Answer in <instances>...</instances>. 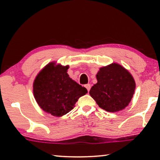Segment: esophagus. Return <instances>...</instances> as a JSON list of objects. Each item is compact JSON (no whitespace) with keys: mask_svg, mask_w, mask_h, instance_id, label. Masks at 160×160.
<instances>
[{"mask_svg":"<svg viewBox=\"0 0 160 160\" xmlns=\"http://www.w3.org/2000/svg\"><path fill=\"white\" fill-rule=\"evenodd\" d=\"M85 88H86V89L87 90H88V91L89 92L90 91V88H91V85H90V84H87V85H85Z\"/></svg>","mask_w":160,"mask_h":160,"instance_id":"esophagus-1","label":"esophagus"}]
</instances>
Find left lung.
<instances>
[{
    "mask_svg": "<svg viewBox=\"0 0 160 160\" xmlns=\"http://www.w3.org/2000/svg\"><path fill=\"white\" fill-rule=\"evenodd\" d=\"M96 77L97 83L92 87L90 94L98 106L109 112L125 109L135 89L131 74L121 65L112 63L101 68Z\"/></svg>",
    "mask_w": 160,
    "mask_h": 160,
    "instance_id": "obj_1",
    "label": "left lung"
}]
</instances>
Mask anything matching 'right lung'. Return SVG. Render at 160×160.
<instances>
[{
    "label": "right lung",
    "mask_w": 160,
    "mask_h": 160,
    "mask_svg": "<svg viewBox=\"0 0 160 160\" xmlns=\"http://www.w3.org/2000/svg\"><path fill=\"white\" fill-rule=\"evenodd\" d=\"M68 68L48 63L34 82V97L37 104L44 112L57 117L70 112L78 99L88 93L85 88L69 77Z\"/></svg>",
    "instance_id": "add662e5"
}]
</instances>
